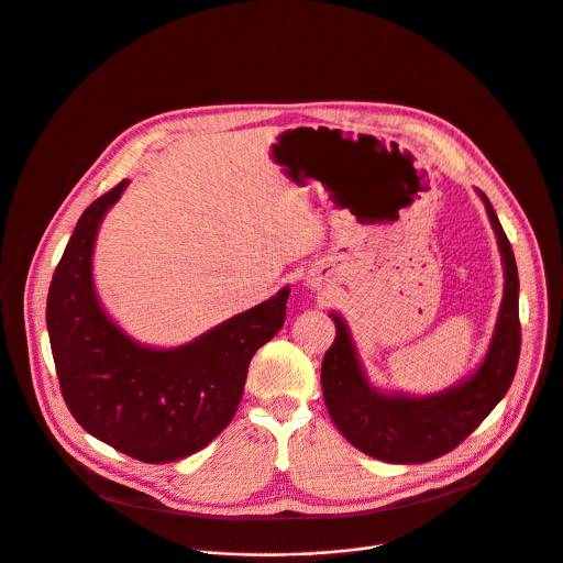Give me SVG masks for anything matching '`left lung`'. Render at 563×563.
Here are the masks:
<instances>
[{"label": "left lung", "instance_id": "1", "mask_svg": "<svg viewBox=\"0 0 563 563\" xmlns=\"http://www.w3.org/2000/svg\"><path fill=\"white\" fill-rule=\"evenodd\" d=\"M477 192L497 235L504 297L490 346L473 375L423 397L384 393L368 382L342 314L330 312L336 334L321 362L323 401L336 430L375 460L423 464L451 453L490 415L512 384L521 346L519 275L495 208L482 190Z\"/></svg>", "mask_w": 563, "mask_h": 563}]
</instances>
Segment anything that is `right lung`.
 Masks as SVG:
<instances>
[{
	"mask_svg": "<svg viewBox=\"0 0 563 563\" xmlns=\"http://www.w3.org/2000/svg\"><path fill=\"white\" fill-rule=\"evenodd\" d=\"M126 186L120 181L79 217L51 282L46 325L77 423L129 457L168 464L201 451L231 423L253 355L284 325L290 288L184 346L140 344L108 317L92 282L99 223Z\"/></svg>",
	"mask_w": 563,
	"mask_h": 563,
	"instance_id": "right-lung-1",
	"label": "right lung"
}]
</instances>
